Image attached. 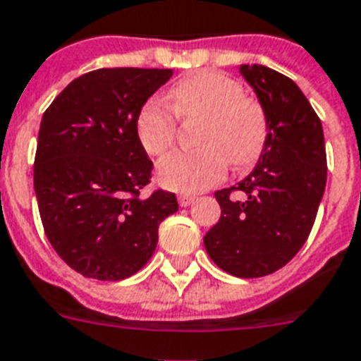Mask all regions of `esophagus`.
Wrapping results in <instances>:
<instances>
[{
  "instance_id": "1",
  "label": "esophagus",
  "mask_w": 361,
  "mask_h": 361,
  "mask_svg": "<svg viewBox=\"0 0 361 361\" xmlns=\"http://www.w3.org/2000/svg\"><path fill=\"white\" fill-rule=\"evenodd\" d=\"M193 195H186V193H183V195H178V204L180 207H188V204H192L193 202Z\"/></svg>"
}]
</instances>
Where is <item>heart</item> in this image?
Masks as SVG:
<instances>
[{
	"label": "heart",
	"instance_id": "b5f03b06",
	"mask_svg": "<svg viewBox=\"0 0 361 361\" xmlns=\"http://www.w3.org/2000/svg\"><path fill=\"white\" fill-rule=\"evenodd\" d=\"M166 99H149L136 120V133L149 154L166 153L177 138V116L201 120L195 142L201 149L175 151L160 160L157 175L162 186L197 193L225 177L227 166L247 168L267 140V116L262 103L243 94L238 80L219 71H199L178 80Z\"/></svg>",
	"mask_w": 361,
	"mask_h": 361
}]
</instances>
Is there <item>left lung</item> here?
Instances as JSON below:
<instances>
[{
	"label": "left lung",
	"instance_id": "left-lung-1",
	"mask_svg": "<svg viewBox=\"0 0 361 361\" xmlns=\"http://www.w3.org/2000/svg\"><path fill=\"white\" fill-rule=\"evenodd\" d=\"M240 71L269 130L256 168L238 186L216 192L221 217L204 247L223 271L258 279L284 267L308 240L326 186V151L319 116L290 77L260 64Z\"/></svg>",
	"mask_w": 361,
	"mask_h": 361
}]
</instances>
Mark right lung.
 Segmentation results:
<instances>
[{"label": "right lung", "instance_id": "add662e5", "mask_svg": "<svg viewBox=\"0 0 361 361\" xmlns=\"http://www.w3.org/2000/svg\"><path fill=\"white\" fill-rule=\"evenodd\" d=\"M171 70L101 68L77 77L42 116L35 193L47 240L71 269L123 281L147 264L159 225L178 210L175 193L154 190L153 162L136 133L145 101Z\"/></svg>", "mask_w": 361, "mask_h": 361}]
</instances>
